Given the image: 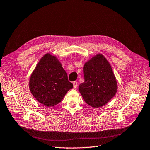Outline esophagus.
Listing matches in <instances>:
<instances>
[{
    "label": "esophagus",
    "mask_w": 150,
    "mask_h": 150,
    "mask_svg": "<svg viewBox=\"0 0 150 150\" xmlns=\"http://www.w3.org/2000/svg\"><path fill=\"white\" fill-rule=\"evenodd\" d=\"M73 84H74V88H76L77 87V86H78V82H77V81H74Z\"/></svg>",
    "instance_id": "1"
}]
</instances>
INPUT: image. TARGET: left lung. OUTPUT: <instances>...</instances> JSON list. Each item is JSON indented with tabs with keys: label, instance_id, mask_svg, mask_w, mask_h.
<instances>
[{
	"label": "left lung",
	"instance_id": "8db88e82",
	"mask_svg": "<svg viewBox=\"0 0 150 150\" xmlns=\"http://www.w3.org/2000/svg\"><path fill=\"white\" fill-rule=\"evenodd\" d=\"M85 81L79 89L85 101L98 108L108 103L117 91V82L110 65L98 54L87 62L83 68Z\"/></svg>",
	"mask_w": 150,
	"mask_h": 150
}]
</instances>
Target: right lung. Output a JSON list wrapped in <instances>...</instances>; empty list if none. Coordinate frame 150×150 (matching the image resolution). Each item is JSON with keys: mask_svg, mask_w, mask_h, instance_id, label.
Instances as JSON below:
<instances>
[{"mask_svg": "<svg viewBox=\"0 0 150 150\" xmlns=\"http://www.w3.org/2000/svg\"><path fill=\"white\" fill-rule=\"evenodd\" d=\"M73 88L66 71L55 56L46 54L30 77V90L39 102L47 107L59 103Z\"/></svg>", "mask_w": 150, "mask_h": 150, "instance_id": "add662e5", "label": "right lung"}]
</instances>
